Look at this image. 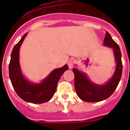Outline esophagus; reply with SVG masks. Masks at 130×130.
<instances>
[{
    "instance_id": "1",
    "label": "esophagus",
    "mask_w": 130,
    "mask_h": 130,
    "mask_svg": "<svg viewBox=\"0 0 130 130\" xmlns=\"http://www.w3.org/2000/svg\"><path fill=\"white\" fill-rule=\"evenodd\" d=\"M68 67L70 69H72L73 67V61L72 60H70V61L68 62Z\"/></svg>"
}]
</instances>
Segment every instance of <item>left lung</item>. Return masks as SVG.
<instances>
[{"instance_id": "obj_1", "label": "left lung", "mask_w": 130, "mask_h": 130, "mask_svg": "<svg viewBox=\"0 0 130 130\" xmlns=\"http://www.w3.org/2000/svg\"><path fill=\"white\" fill-rule=\"evenodd\" d=\"M104 46L112 49L116 62L114 73L106 83L98 85L90 81L85 72L79 70L77 68H73L75 76V88L79 98L87 102H98L107 99L114 92L120 81L122 73L121 52L119 45L112 40L108 32L105 34Z\"/></svg>"}]
</instances>
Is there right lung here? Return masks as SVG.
Masks as SVG:
<instances>
[{"mask_svg":"<svg viewBox=\"0 0 130 130\" xmlns=\"http://www.w3.org/2000/svg\"><path fill=\"white\" fill-rule=\"evenodd\" d=\"M28 33L24 34L11 51L9 64V76L17 94L22 100L32 104H43L51 99L57 90L60 77L68 70L67 64L55 69L40 83H34L26 79L22 73L19 62L21 45Z\"/></svg>","mask_w":130,"mask_h":130,"instance_id":"1","label":"right lung"}]
</instances>
